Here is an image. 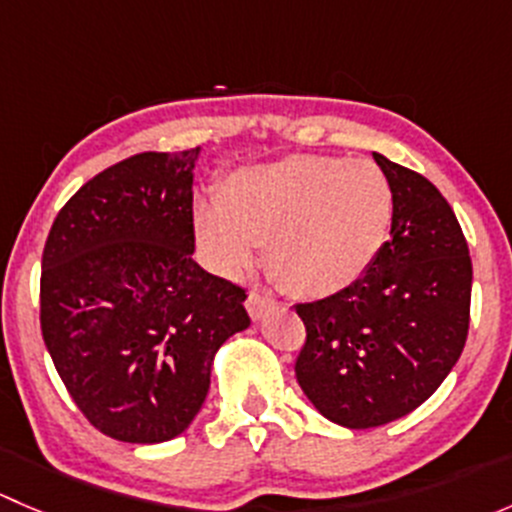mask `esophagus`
Segmentation results:
<instances>
[{
	"label": "esophagus",
	"mask_w": 512,
	"mask_h": 512,
	"mask_svg": "<svg viewBox=\"0 0 512 512\" xmlns=\"http://www.w3.org/2000/svg\"><path fill=\"white\" fill-rule=\"evenodd\" d=\"M275 307H277L275 299L265 292H257V289H252L250 297H247V312H250L252 319H262L267 312H272Z\"/></svg>",
	"instance_id": "esophagus-1"
}]
</instances>
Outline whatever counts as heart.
<instances>
[{
    "instance_id": "1",
    "label": "heart",
    "mask_w": 512,
    "mask_h": 512,
    "mask_svg": "<svg viewBox=\"0 0 512 512\" xmlns=\"http://www.w3.org/2000/svg\"><path fill=\"white\" fill-rule=\"evenodd\" d=\"M394 223V188L369 160L292 156L232 173L220 208L198 205L195 232L227 275L267 245V270L289 294L332 297L379 257Z\"/></svg>"
}]
</instances>
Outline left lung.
<instances>
[{"mask_svg":"<svg viewBox=\"0 0 512 512\" xmlns=\"http://www.w3.org/2000/svg\"><path fill=\"white\" fill-rule=\"evenodd\" d=\"M374 160L394 188L391 237L352 287L294 304L307 329L299 386L347 428L418 409L456 366L471 322L473 265L456 213L421 173Z\"/></svg>","mask_w":512,"mask_h":512,"instance_id":"8db88e82","label":"left lung"}]
</instances>
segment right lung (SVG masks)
Here are the masks:
<instances>
[{
	"label": "right lung",
	"instance_id": "1",
	"mask_svg": "<svg viewBox=\"0 0 512 512\" xmlns=\"http://www.w3.org/2000/svg\"><path fill=\"white\" fill-rule=\"evenodd\" d=\"M200 148L138 153L81 185L41 255V337L106 436L160 443L203 406L213 356L250 327L245 289L193 260Z\"/></svg>",
	"mask_w": 512,
	"mask_h": 512
}]
</instances>
